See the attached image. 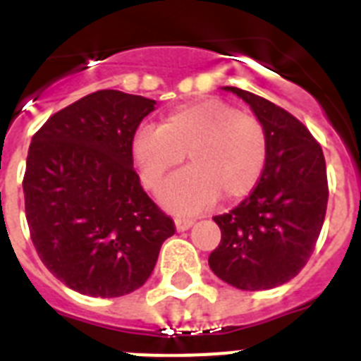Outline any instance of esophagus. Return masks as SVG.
Instances as JSON below:
<instances>
[{
	"label": "esophagus",
	"mask_w": 361,
	"mask_h": 361,
	"mask_svg": "<svg viewBox=\"0 0 361 361\" xmlns=\"http://www.w3.org/2000/svg\"><path fill=\"white\" fill-rule=\"evenodd\" d=\"M192 224H193V219H190V217L175 219V226H177L178 232H184V230H188V228H192Z\"/></svg>",
	"instance_id": "obj_1"
}]
</instances>
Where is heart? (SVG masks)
Segmentation results:
<instances>
[{"instance_id":"heart-1","label":"heart","mask_w":361,"mask_h":361,"mask_svg":"<svg viewBox=\"0 0 361 361\" xmlns=\"http://www.w3.org/2000/svg\"><path fill=\"white\" fill-rule=\"evenodd\" d=\"M131 149L142 183L153 192L186 153L192 166L169 178L162 201L173 210L193 212L217 195L224 201L248 195L267 166L269 137L255 116L210 98L177 107L160 128H140Z\"/></svg>"}]
</instances>
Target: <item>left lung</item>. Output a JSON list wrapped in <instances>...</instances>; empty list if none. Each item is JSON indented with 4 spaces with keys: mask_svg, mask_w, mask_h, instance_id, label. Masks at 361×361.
<instances>
[{
    "mask_svg": "<svg viewBox=\"0 0 361 361\" xmlns=\"http://www.w3.org/2000/svg\"><path fill=\"white\" fill-rule=\"evenodd\" d=\"M226 89L264 126L269 157L250 195L214 217L221 243L208 263L235 288L269 290L298 276L316 248L327 214V166L319 142L294 115L250 91Z\"/></svg>",
    "mask_w": 361,
    "mask_h": 361,
    "instance_id": "obj_1",
    "label": "left lung"
}]
</instances>
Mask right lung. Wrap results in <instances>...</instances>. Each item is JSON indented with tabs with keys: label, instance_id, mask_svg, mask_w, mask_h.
I'll list each match as a JSON object with an SVG mask.
<instances>
[{
	"label": "right lung",
	"instance_id": "obj_1",
	"mask_svg": "<svg viewBox=\"0 0 361 361\" xmlns=\"http://www.w3.org/2000/svg\"><path fill=\"white\" fill-rule=\"evenodd\" d=\"M155 104L104 89L54 113L32 137L23 175L30 239L49 272L80 294L140 288L175 233L133 168V137Z\"/></svg>",
	"mask_w": 361,
	"mask_h": 361
}]
</instances>
